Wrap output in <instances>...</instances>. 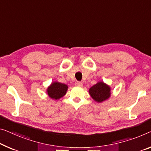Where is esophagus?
Returning <instances> with one entry per match:
<instances>
[{
    "mask_svg": "<svg viewBox=\"0 0 151 151\" xmlns=\"http://www.w3.org/2000/svg\"><path fill=\"white\" fill-rule=\"evenodd\" d=\"M76 86H77L82 87L83 86V83L80 82H76Z\"/></svg>",
    "mask_w": 151,
    "mask_h": 151,
    "instance_id": "1",
    "label": "esophagus"
}]
</instances>
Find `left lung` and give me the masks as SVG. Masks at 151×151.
Returning <instances> with one entry per match:
<instances>
[{"label":"left lung","mask_w":151,"mask_h":151,"mask_svg":"<svg viewBox=\"0 0 151 151\" xmlns=\"http://www.w3.org/2000/svg\"><path fill=\"white\" fill-rule=\"evenodd\" d=\"M110 88L105 83L100 82L94 85L89 90V93L92 98L97 102L105 101L110 96Z\"/></svg>","instance_id":"left-lung-1"}]
</instances>
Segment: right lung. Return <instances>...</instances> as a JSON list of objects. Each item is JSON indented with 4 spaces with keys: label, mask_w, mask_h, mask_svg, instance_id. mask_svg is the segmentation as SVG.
Returning a JSON list of instances; mask_svg holds the SVG:
<instances>
[{
    "label": "right lung",
    "mask_w": 151,
    "mask_h": 151,
    "mask_svg": "<svg viewBox=\"0 0 151 151\" xmlns=\"http://www.w3.org/2000/svg\"><path fill=\"white\" fill-rule=\"evenodd\" d=\"M68 88V86L64 83L54 82L48 88V94L51 99L55 100L59 99L65 94Z\"/></svg>",
    "instance_id": "add662e5"
}]
</instances>
